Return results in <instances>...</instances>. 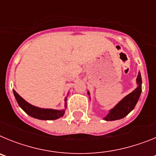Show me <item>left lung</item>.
Listing matches in <instances>:
<instances>
[{"label": "left lung", "instance_id": "8db88e82", "mask_svg": "<svg viewBox=\"0 0 156 156\" xmlns=\"http://www.w3.org/2000/svg\"><path fill=\"white\" fill-rule=\"evenodd\" d=\"M137 83L138 84V87L133 92L126 95V97L122 101H120L112 109L110 110L109 113L104 118L105 120L112 121L120 119L127 115L134 108L135 105H136L139 99V97H140V93H141L142 80H141L140 73L137 76ZM88 94H90L89 92H88Z\"/></svg>", "mask_w": 156, "mask_h": 156}]
</instances>
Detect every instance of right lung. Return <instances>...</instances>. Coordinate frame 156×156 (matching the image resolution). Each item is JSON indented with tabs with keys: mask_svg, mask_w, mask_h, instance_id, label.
Here are the masks:
<instances>
[{
	"mask_svg": "<svg viewBox=\"0 0 156 156\" xmlns=\"http://www.w3.org/2000/svg\"><path fill=\"white\" fill-rule=\"evenodd\" d=\"M13 93L16 101H17L19 105L23 108L25 112H27L30 116L36 118L38 119H43V120H53L57 119L60 117L62 116L65 113V110H55V109H48V108H41L36 106L32 105L30 103L24 100L22 97L18 94L17 92L13 90Z\"/></svg>",
	"mask_w": 156,
	"mask_h": 156,
	"instance_id": "1",
	"label": "right lung"
}]
</instances>
